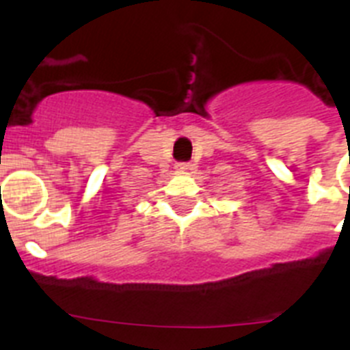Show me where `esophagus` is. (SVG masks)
I'll list each match as a JSON object with an SVG mask.
<instances>
[{
    "instance_id": "1",
    "label": "esophagus",
    "mask_w": 350,
    "mask_h": 350,
    "mask_svg": "<svg viewBox=\"0 0 350 350\" xmlns=\"http://www.w3.org/2000/svg\"><path fill=\"white\" fill-rule=\"evenodd\" d=\"M191 168H193L191 163H177V165H175V170H177V172H189Z\"/></svg>"
}]
</instances>
